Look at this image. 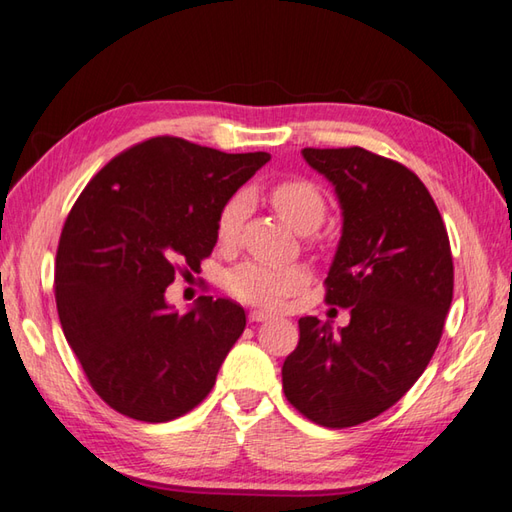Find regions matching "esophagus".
Instances as JSON below:
<instances>
[{"label":"esophagus","mask_w":512,"mask_h":512,"mask_svg":"<svg viewBox=\"0 0 512 512\" xmlns=\"http://www.w3.org/2000/svg\"><path fill=\"white\" fill-rule=\"evenodd\" d=\"M275 315L268 313V310H250L248 319L250 322H266V319H273Z\"/></svg>","instance_id":"esophagus-1"}]
</instances>
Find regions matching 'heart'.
Returning a JSON list of instances; mask_svg holds the SVG:
<instances>
[{
  "label": "heart",
  "instance_id": "obj_1",
  "mask_svg": "<svg viewBox=\"0 0 512 512\" xmlns=\"http://www.w3.org/2000/svg\"><path fill=\"white\" fill-rule=\"evenodd\" d=\"M270 204L297 233H313L324 222L326 199L313 182L288 179L270 190ZM246 217V197L237 195L226 202L217 217V242L233 244ZM308 282V270L299 264L246 262L230 270L228 290L237 299L259 306H277Z\"/></svg>",
  "mask_w": 512,
  "mask_h": 512
}]
</instances>
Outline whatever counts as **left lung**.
I'll return each mask as SVG.
<instances>
[{
    "instance_id": "obj_1",
    "label": "left lung",
    "mask_w": 512,
    "mask_h": 512,
    "mask_svg": "<svg viewBox=\"0 0 512 512\" xmlns=\"http://www.w3.org/2000/svg\"><path fill=\"white\" fill-rule=\"evenodd\" d=\"M302 155L342 208L326 302L350 308V322L335 333L317 317L299 319L282 382L310 422L348 428L384 413L422 377L453 302V255L413 170L359 146Z\"/></svg>"
}]
</instances>
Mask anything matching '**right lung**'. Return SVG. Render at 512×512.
Instances as JSON below:
<instances>
[{
  "label": "right lung",
  "mask_w": 512,
  "mask_h": 512,
  "mask_svg": "<svg viewBox=\"0 0 512 512\" xmlns=\"http://www.w3.org/2000/svg\"><path fill=\"white\" fill-rule=\"evenodd\" d=\"M270 159L153 137L90 179L66 217L55 264L57 313L90 386L117 413L162 424L193 410L244 333V308L166 302L182 266L217 244L226 202Z\"/></svg>",
  "instance_id": "right-lung-1"
}]
</instances>
